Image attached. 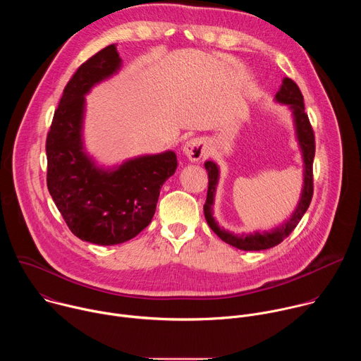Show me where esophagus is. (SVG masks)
<instances>
[{
	"label": "esophagus",
	"instance_id": "34e87169",
	"mask_svg": "<svg viewBox=\"0 0 361 361\" xmlns=\"http://www.w3.org/2000/svg\"><path fill=\"white\" fill-rule=\"evenodd\" d=\"M183 152L190 161H200L205 156V152H207V145H205V141L200 137L191 138L184 144Z\"/></svg>",
	"mask_w": 361,
	"mask_h": 361
}]
</instances>
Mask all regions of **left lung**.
I'll return each mask as SVG.
<instances>
[{"label": "left lung", "mask_w": 361, "mask_h": 361, "mask_svg": "<svg viewBox=\"0 0 361 361\" xmlns=\"http://www.w3.org/2000/svg\"><path fill=\"white\" fill-rule=\"evenodd\" d=\"M276 101L280 104L288 106V109L293 113L294 118V128H295V137L301 149V157L304 163V183L302 190L300 195V201L291 217L286 220L281 226L273 228L271 231H254V233H243V234H234L223 227L219 226L213 216V205H214V197H216V188L219 184L220 170L219 166L214 161H205L204 167L209 173V190H207V200L204 204V216L207 220V224L210 228L227 244L244 250V251H260L271 248L277 244H280L286 237L290 235V233L297 227L298 221L307 212L308 205L312 202L313 197V160L316 152V144H314V133L312 128L310 121L304 111V98L298 88V85L290 80L284 78L280 90L276 94Z\"/></svg>", "instance_id": "left-lung-1"}]
</instances>
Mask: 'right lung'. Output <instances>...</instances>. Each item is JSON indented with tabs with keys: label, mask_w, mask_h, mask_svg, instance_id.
<instances>
[{
	"label": "right lung",
	"mask_w": 361,
	"mask_h": 361,
	"mask_svg": "<svg viewBox=\"0 0 361 361\" xmlns=\"http://www.w3.org/2000/svg\"><path fill=\"white\" fill-rule=\"evenodd\" d=\"M121 68L116 44L102 48L64 88L47 135V187L74 235L98 245L126 243L156 213L160 190L177 169L174 151L98 167L82 142L85 95Z\"/></svg>",
	"instance_id": "obj_1"
}]
</instances>
